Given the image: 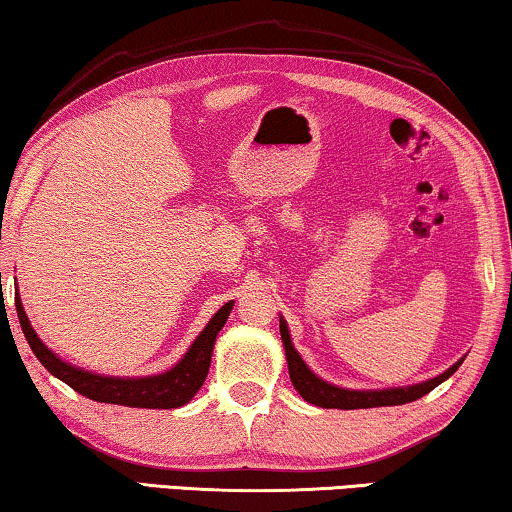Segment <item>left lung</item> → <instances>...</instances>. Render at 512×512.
Listing matches in <instances>:
<instances>
[{
  "instance_id": "1",
  "label": "left lung",
  "mask_w": 512,
  "mask_h": 512,
  "mask_svg": "<svg viewBox=\"0 0 512 512\" xmlns=\"http://www.w3.org/2000/svg\"><path fill=\"white\" fill-rule=\"evenodd\" d=\"M280 336H283L285 345V357H287V369H290V380L301 397L308 403L320 408H341V410H355V408H378V406H401V403H410L415 399L429 394L434 387H438L443 380H448L452 373L459 369L462 359L455 366H450L448 371L441 373L438 378H431L427 383L410 385V387H397V390H343V387L329 385L325 380H320L315 373L304 364V359L290 341V331H287L285 320H280Z\"/></svg>"
}]
</instances>
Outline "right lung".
Segmentation results:
<instances>
[{
  "label": "right lung",
  "instance_id": "1",
  "mask_svg": "<svg viewBox=\"0 0 512 512\" xmlns=\"http://www.w3.org/2000/svg\"><path fill=\"white\" fill-rule=\"evenodd\" d=\"M234 308V301H229L213 315V320L208 322L206 329L197 336V341L192 343V348L187 350V355L178 362L174 369L160 376H148V378H109V376H95L90 371H81L76 366L62 362L60 357H55L46 345L39 341L37 331L32 329L30 320H27L25 308L16 299V311L23 334L30 343L34 355L46 369L53 373L55 378H60L62 383H67L71 390H76L83 397L99 403H118V406L129 408H178L185 406L194 394L199 392V387L204 385L208 376V366H211L213 355V343L218 331L225 327L229 318V311Z\"/></svg>",
  "mask_w": 512,
  "mask_h": 512
}]
</instances>
